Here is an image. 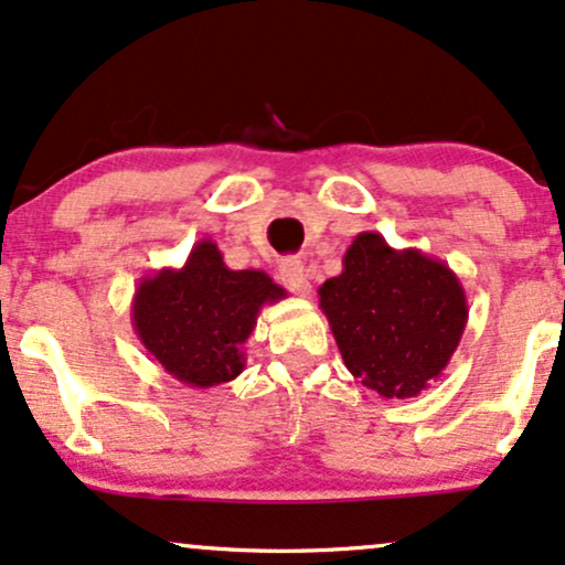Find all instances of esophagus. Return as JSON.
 Listing matches in <instances>:
<instances>
[{
    "instance_id": "1",
    "label": "esophagus",
    "mask_w": 565,
    "mask_h": 565,
    "mask_svg": "<svg viewBox=\"0 0 565 565\" xmlns=\"http://www.w3.org/2000/svg\"><path fill=\"white\" fill-rule=\"evenodd\" d=\"M280 282L285 288L290 290V294L296 296H311V282H309V275H306V267L301 259H296V256H290V259H282L280 262Z\"/></svg>"
}]
</instances>
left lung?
I'll list each match as a JSON object with an SVG mask.
<instances>
[{
    "mask_svg": "<svg viewBox=\"0 0 565 565\" xmlns=\"http://www.w3.org/2000/svg\"><path fill=\"white\" fill-rule=\"evenodd\" d=\"M348 372L380 398H414L440 380L469 319L463 285L419 248L359 233L343 271L319 288Z\"/></svg>",
    "mask_w": 565,
    "mask_h": 565,
    "instance_id": "8db88e82",
    "label": "left lung"
}]
</instances>
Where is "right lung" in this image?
Wrapping results in <instances>:
<instances>
[{"instance_id":"right-lung-1","label":"right lung","mask_w":565,"mask_h":565,"mask_svg":"<svg viewBox=\"0 0 565 565\" xmlns=\"http://www.w3.org/2000/svg\"><path fill=\"white\" fill-rule=\"evenodd\" d=\"M285 290L259 269H230L217 243L191 248L180 269L143 277L134 296V330L146 353L188 387H217L246 369V343L262 306Z\"/></svg>"}]
</instances>
